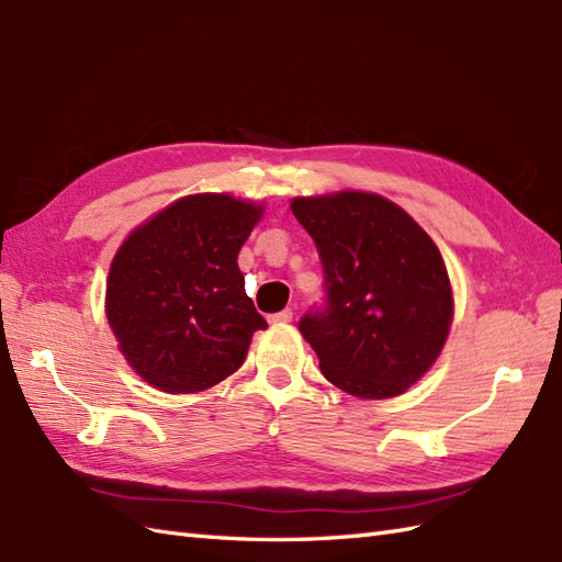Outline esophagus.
<instances>
[{
	"label": "esophagus",
	"instance_id": "obj_1",
	"mask_svg": "<svg viewBox=\"0 0 562 562\" xmlns=\"http://www.w3.org/2000/svg\"><path fill=\"white\" fill-rule=\"evenodd\" d=\"M269 322H273V324H289V322H293V310L285 307V310L277 312V314H269Z\"/></svg>",
	"mask_w": 562,
	"mask_h": 562
}]
</instances>
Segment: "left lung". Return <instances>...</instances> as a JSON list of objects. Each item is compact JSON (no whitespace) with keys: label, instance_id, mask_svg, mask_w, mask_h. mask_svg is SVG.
I'll return each instance as SVG.
<instances>
[{"label":"left lung","instance_id":"1","mask_svg":"<svg viewBox=\"0 0 562 562\" xmlns=\"http://www.w3.org/2000/svg\"><path fill=\"white\" fill-rule=\"evenodd\" d=\"M291 210L324 269V303L297 324L322 374L360 398L405 393L439 358L453 319L439 248L381 195L295 198Z\"/></svg>","mask_w":562,"mask_h":562}]
</instances>
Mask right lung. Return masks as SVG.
<instances>
[{
  "mask_svg": "<svg viewBox=\"0 0 562 562\" xmlns=\"http://www.w3.org/2000/svg\"><path fill=\"white\" fill-rule=\"evenodd\" d=\"M262 207L231 195L173 202L121 245L106 319L128 364L167 393L204 391L234 374L267 322L245 293L238 252Z\"/></svg>",
  "mask_w": 562,
  "mask_h": 562,
  "instance_id": "1",
  "label": "right lung"
}]
</instances>
